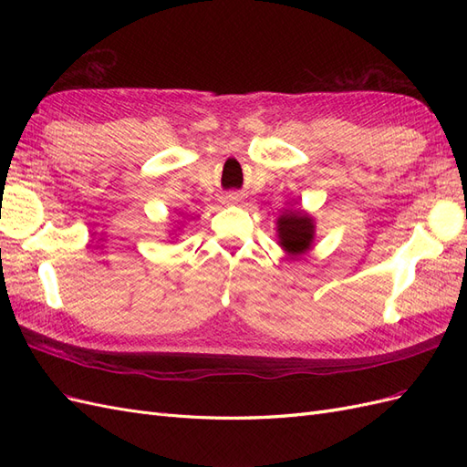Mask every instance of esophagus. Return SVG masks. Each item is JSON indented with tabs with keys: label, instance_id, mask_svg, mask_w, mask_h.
Segmentation results:
<instances>
[{
	"label": "esophagus",
	"instance_id": "obj_1",
	"mask_svg": "<svg viewBox=\"0 0 467 467\" xmlns=\"http://www.w3.org/2000/svg\"><path fill=\"white\" fill-rule=\"evenodd\" d=\"M235 201H237V194H235V192H232V194L225 196V202H228V204H234Z\"/></svg>",
	"mask_w": 467,
	"mask_h": 467
}]
</instances>
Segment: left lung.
Masks as SVG:
<instances>
[{
	"mask_svg": "<svg viewBox=\"0 0 467 467\" xmlns=\"http://www.w3.org/2000/svg\"><path fill=\"white\" fill-rule=\"evenodd\" d=\"M278 245L290 259H298L314 247L316 220L304 208H288L276 218Z\"/></svg>",
	"mask_w": 467,
	"mask_h": 467,
	"instance_id": "left-lung-1",
	"label": "left lung"
}]
</instances>
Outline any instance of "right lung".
Listing matches in <instances>:
<instances>
[{
  "label": "right lung",
  "mask_w": 467,
  "mask_h": 467,
  "mask_svg": "<svg viewBox=\"0 0 467 467\" xmlns=\"http://www.w3.org/2000/svg\"><path fill=\"white\" fill-rule=\"evenodd\" d=\"M171 232H181V228H175V230H171ZM169 235H173V234H169Z\"/></svg>",
  "instance_id": "1"
}]
</instances>
